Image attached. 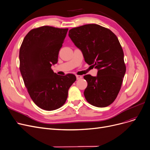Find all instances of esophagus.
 Listing matches in <instances>:
<instances>
[{
  "mask_svg": "<svg viewBox=\"0 0 150 150\" xmlns=\"http://www.w3.org/2000/svg\"><path fill=\"white\" fill-rule=\"evenodd\" d=\"M76 79L77 80H79V79H81L82 76H81V75H76Z\"/></svg>",
  "mask_w": 150,
  "mask_h": 150,
  "instance_id": "1",
  "label": "esophagus"
}]
</instances>
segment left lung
I'll list each match as a JSON object with an SVG mask.
<instances>
[{
	"instance_id": "left-lung-1",
	"label": "left lung",
	"mask_w": 150,
	"mask_h": 150,
	"mask_svg": "<svg viewBox=\"0 0 150 150\" xmlns=\"http://www.w3.org/2000/svg\"><path fill=\"white\" fill-rule=\"evenodd\" d=\"M69 36L81 51L84 61L98 70L97 75H86V100L97 107H105L118 96L126 73L124 53L116 35L98 24H89L71 29Z\"/></svg>"
}]
</instances>
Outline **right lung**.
<instances>
[{
    "label": "right lung",
    "mask_w": 150,
    "mask_h": 150,
    "mask_svg": "<svg viewBox=\"0 0 150 150\" xmlns=\"http://www.w3.org/2000/svg\"><path fill=\"white\" fill-rule=\"evenodd\" d=\"M68 29L44 25L30 30L19 50V70L32 100L40 108L51 111L66 102L76 76L54 73L51 66L58 54Z\"/></svg>",
    "instance_id": "obj_1"
}]
</instances>
